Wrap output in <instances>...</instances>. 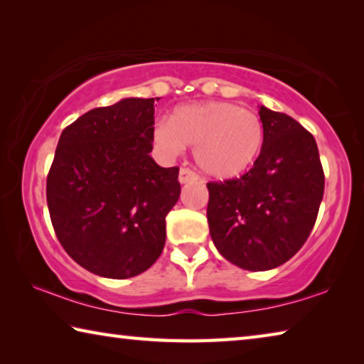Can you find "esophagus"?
Segmentation results:
<instances>
[{"instance_id": "1", "label": "esophagus", "mask_w": 364, "mask_h": 364, "mask_svg": "<svg viewBox=\"0 0 364 364\" xmlns=\"http://www.w3.org/2000/svg\"><path fill=\"white\" fill-rule=\"evenodd\" d=\"M178 180H180L181 184L184 183H191V181H196L197 180V175L194 173L193 170L189 168H181L180 170V175H178Z\"/></svg>"}]
</instances>
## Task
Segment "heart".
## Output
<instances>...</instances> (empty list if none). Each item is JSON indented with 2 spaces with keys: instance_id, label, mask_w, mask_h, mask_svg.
Returning <instances> with one entry per match:
<instances>
[{
  "instance_id": "obj_1",
  "label": "heart",
  "mask_w": 364,
  "mask_h": 364,
  "mask_svg": "<svg viewBox=\"0 0 364 364\" xmlns=\"http://www.w3.org/2000/svg\"><path fill=\"white\" fill-rule=\"evenodd\" d=\"M152 139L167 156L196 146L197 167L217 180H232L255 164L263 146L257 117L231 102H194L175 109L171 120L154 125Z\"/></svg>"
}]
</instances>
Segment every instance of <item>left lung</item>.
<instances>
[{"mask_svg":"<svg viewBox=\"0 0 364 364\" xmlns=\"http://www.w3.org/2000/svg\"><path fill=\"white\" fill-rule=\"evenodd\" d=\"M262 152L241 178L207 183L215 247L249 271L286 263L310 236L324 193L316 141L297 120L260 106Z\"/></svg>","mask_w":364,"mask_h":364,"instance_id":"1","label":"left lung"}]
</instances>
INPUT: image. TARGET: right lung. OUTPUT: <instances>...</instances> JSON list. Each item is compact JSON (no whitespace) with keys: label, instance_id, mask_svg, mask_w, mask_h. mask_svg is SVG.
<instances>
[{"label":"right lung","instance_id":"add662e5","mask_svg":"<svg viewBox=\"0 0 364 364\" xmlns=\"http://www.w3.org/2000/svg\"><path fill=\"white\" fill-rule=\"evenodd\" d=\"M156 101L127 97L78 117L49 168L46 200L59 242L102 278H133L156 263L165 217L180 199V168L149 156Z\"/></svg>","mask_w":364,"mask_h":364}]
</instances>
